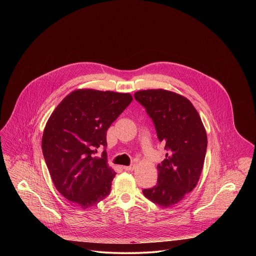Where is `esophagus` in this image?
<instances>
[{"label":"esophagus","instance_id":"1","mask_svg":"<svg viewBox=\"0 0 256 256\" xmlns=\"http://www.w3.org/2000/svg\"><path fill=\"white\" fill-rule=\"evenodd\" d=\"M123 168L125 170H134L136 168V164H131L129 166H123Z\"/></svg>","mask_w":256,"mask_h":256}]
</instances>
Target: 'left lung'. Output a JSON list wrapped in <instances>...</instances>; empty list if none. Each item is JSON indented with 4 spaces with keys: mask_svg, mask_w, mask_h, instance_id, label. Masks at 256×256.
<instances>
[{
    "mask_svg": "<svg viewBox=\"0 0 256 256\" xmlns=\"http://www.w3.org/2000/svg\"><path fill=\"white\" fill-rule=\"evenodd\" d=\"M135 100L154 125L166 158L158 164V182L143 190L148 200L170 208L187 196L199 180L207 150V134L193 104L182 96L164 90H139Z\"/></svg>",
    "mask_w": 256,
    "mask_h": 256,
    "instance_id": "1",
    "label": "left lung"
}]
</instances>
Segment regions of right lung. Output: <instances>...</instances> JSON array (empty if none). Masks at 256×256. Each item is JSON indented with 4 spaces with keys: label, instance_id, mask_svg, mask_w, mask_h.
Segmentation results:
<instances>
[{
    "label": "right lung",
    "instance_id": "1",
    "mask_svg": "<svg viewBox=\"0 0 256 256\" xmlns=\"http://www.w3.org/2000/svg\"><path fill=\"white\" fill-rule=\"evenodd\" d=\"M132 100L130 94L78 90L48 119L44 160L57 190L76 206L86 209L108 196L116 174L108 164L106 132Z\"/></svg>",
    "mask_w": 256,
    "mask_h": 256
}]
</instances>
